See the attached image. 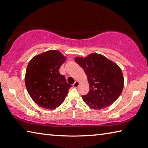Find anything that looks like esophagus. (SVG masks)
<instances>
[{
  "instance_id": "1",
  "label": "esophagus",
  "mask_w": 148,
  "mask_h": 148,
  "mask_svg": "<svg viewBox=\"0 0 148 148\" xmlns=\"http://www.w3.org/2000/svg\"><path fill=\"white\" fill-rule=\"evenodd\" d=\"M79 86V82L78 81H75V82L73 84V86L74 88H77Z\"/></svg>"
}]
</instances>
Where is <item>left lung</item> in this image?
I'll use <instances>...</instances> for the list:
<instances>
[{
	"instance_id": "1",
	"label": "left lung",
	"mask_w": 148,
	"mask_h": 148,
	"mask_svg": "<svg viewBox=\"0 0 148 148\" xmlns=\"http://www.w3.org/2000/svg\"><path fill=\"white\" fill-rule=\"evenodd\" d=\"M75 61L87 75L90 91L82 98L89 107L100 110L117 100L124 88L123 75L117 64L97 53L77 57Z\"/></svg>"
}]
</instances>
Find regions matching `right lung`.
I'll return each mask as SVG.
<instances>
[{"label":"right lung","instance_id":"1","mask_svg":"<svg viewBox=\"0 0 148 148\" xmlns=\"http://www.w3.org/2000/svg\"><path fill=\"white\" fill-rule=\"evenodd\" d=\"M66 57L57 50H50L29 61L25 84L30 97L39 106L53 110L64 101L71 84L59 73Z\"/></svg>","mask_w":148,"mask_h":148}]
</instances>
